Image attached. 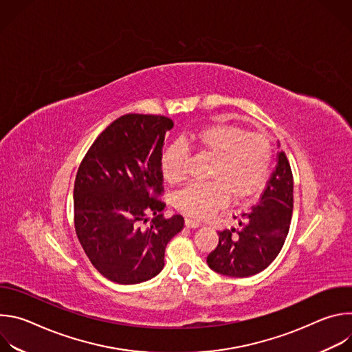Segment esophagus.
<instances>
[{"label":"esophagus","mask_w":352,"mask_h":352,"mask_svg":"<svg viewBox=\"0 0 352 352\" xmlns=\"http://www.w3.org/2000/svg\"><path fill=\"white\" fill-rule=\"evenodd\" d=\"M200 224L197 223V221H195V220H192V219H189V217H186L185 219V227H188V228H197Z\"/></svg>","instance_id":"1"}]
</instances>
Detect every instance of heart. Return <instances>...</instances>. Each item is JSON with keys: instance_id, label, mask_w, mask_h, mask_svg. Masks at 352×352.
Instances as JSON below:
<instances>
[{"instance_id": "b5f03b06", "label": "heart", "mask_w": 352, "mask_h": 352, "mask_svg": "<svg viewBox=\"0 0 352 352\" xmlns=\"http://www.w3.org/2000/svg\"><path fill=\"white\" fill-rule=\"evenodd\" d=\"M190 143L213 157L209 173L212 182L188 185L174 197V206L184 214L202 220L214 214L227 202V193L235 202L255 196L265 185L272 163V144L263 135L249 133L234 124H212L199 128ZM186 148L170 144L162 155L160 170L166 181L182 179Z\"/></svg>"}]
</instances>
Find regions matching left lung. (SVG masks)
Instances as JSON below:
<instances>
[{
    "instance_id": "left-lung-1",
    "label": "left lung",
    "mask_w": 352,
    "mask_h": 352,
    "mask_svg": "<svg viewBox=\"0 0 352 352\" xmlns=\"http://www.w3.org/2000/svg\"><path fill=\"white\" fill-rule=\"evenodd\" d=\"M292 208V173L285 153L280 150L259 202L239 216L238 228L219 232V245L206 261L209 267L230 277H249L265 270L284 245Z\"/></svg>"
}]
</instances>
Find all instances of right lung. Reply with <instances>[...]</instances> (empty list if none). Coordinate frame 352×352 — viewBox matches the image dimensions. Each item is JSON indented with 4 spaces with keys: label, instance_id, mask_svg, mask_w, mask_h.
Returning a JSON list of instances; mask_svg holds the SVG:
<instances>
[{
    "label": "right lung",
    "instance_id": "add662e5",
    "mask_svg": "<svg viewBox=\"0 0 352 352\" xmlns=\"http://www.w3.org/2000/svg\"><path fill=\"white\" fill-rule=\"evenodd\" d=\"M163 116L126 114L110 124L82 160L74 188L78 239L100 274L118 284H138L164 267V250L184 228V219H164L160 159ZM154 214L147 228L140 224Z\"/></svg>",
    "mask_w": 352,
    "mask_h": 352
}]
</instances>
